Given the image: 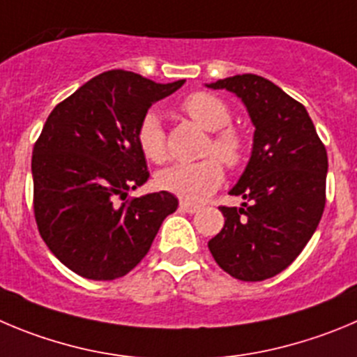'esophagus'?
I'll use <instances>...</instances> for the list:
<instances>
[{
    "instance_id": "1",
    "label": "esophagus",
    "mask_w": 357,
    "mask_h": 357,
    "mask_svg": "<svg viewBox=\"0 0 357 357\" xmlns=\"http://www.w3.org/2000/svg\"><path fill=\"white\" fill-rule=\"evenodd\" d=\"M179 209H181V211H185V213H197L199 206L190 204V202H179Z\"/></svg>"
}]
</instances>
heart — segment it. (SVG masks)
Segmentation results:
<instances>
[{
    "mask_svg": "<svg viewBox=\"0 0 357 357\" xmlns=\"http://www.w3.org/2000/svg\"><path fill=\"white\" fill-rule=\"evenodd\" d=\"M181 109L199 126L211 132L206 144V155H216L225 165L236 167L245 156V141L241 133L231 128V109L220 98L199 91L186 96ZM137 144L149 162L162 163L167 156L165 132L155 111L142 116L137 126ZM224 181V167L216 158H204L194 163H174L156 176V185L169 194L188 202H201Z\"/></svg>",
    "mask_w": 357,
    "mask_h": 357,
    "instance_id": "heart-1",
    "label": "heart"
}]
</instances>
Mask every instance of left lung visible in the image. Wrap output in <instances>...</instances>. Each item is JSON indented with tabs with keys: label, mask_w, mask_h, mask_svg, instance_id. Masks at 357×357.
<instances>
[{
	"label": "left lung",
	"mask_w": 357,
	"mask_h": 357,
	"mask_svg": "<svg viewBox=\"0 0 357 357\" xmlns=\"http://www.w3.org/2000/svg\"><path fill=\"white\" fill-rule=\"evenodd\" d=\"M234 93L255 126L252 155L229 190L241 208H220L209 239L216 264L243 282L284 271L314 236L326 204L328 153L301 103L264 77L243 73L206 84Z\"/></svg>",
	"instance_id": "left-lung-1"
}]
</instances>
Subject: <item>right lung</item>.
<instances>
[{
  "instance_id": "obj_1",
  "label": "right lung",
  "mask_w": 357,
  "mask_h": 357,
  "mask_svg": "<svg viewBox=\"0 0 357 357\" xmlns=\"http://www.w3.org/2000/svg\"><path fill=\"white\" fill-rule=\"evenodd\" d=\"M185 81L160 84L125 70L103 72L54 107L33 148V199L42 239L73 273L125 276L144 259L165 216L169 192L119 204L149 178L137 126L153 103Z\"/></svg>"
}]
</instances>
